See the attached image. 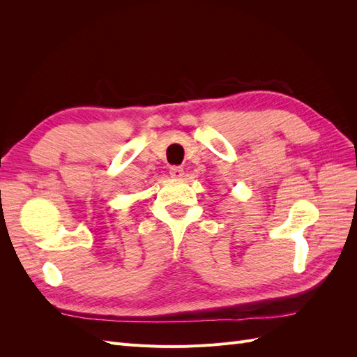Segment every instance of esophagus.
I'll return each instance as SVG.
<instances>
[{"instance_id":"esophagus-1","label":"esophagus","mask_w":357,"mask_h":357,"mask_svg":"<svg viewBox=\"0 0 357 357\" xmlns=\"http://www.w3.org/2000/svg\"><path fill=\"white\" fill-rule=\"evenodd\" d=\"M169 176L174 177V178L183 177V168H181V167H177V165L171 167V168H169Z\"/></svg>"}]
</instances>
